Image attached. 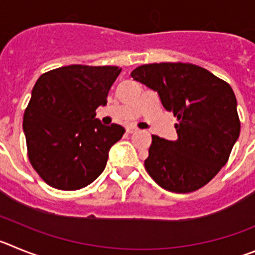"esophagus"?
Returning <instances> with one entry per match:
<instances>
[{"mask_svg": "<svg viewBox=\"0 0 255 255\" xmlns=\"http://www.w3.org/2000/svg\"><path fill=\"white\" fill-rule=\"evenodd\" d=\"M126 129H127L128 133H134V132H137V128H136V127H133V126H129V127H127V128H126Z\"/></svg>", "mask_w": 255, "mask_h": 255, "instance_id": "34e87169", "label": "esophagus"}]
</instances>
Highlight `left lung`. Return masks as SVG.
I'll list each match as a JSON object with an SVG mask.
<instances>
[{
  "label": "left lung",
  "instance_id": "8db88e82",
  "mask_svg": "<svg viewBox=\"0 0 255 255\" xmlns=\"http://www.w3.org/2000/svg\"><path fill=\"white\" fill-rule=\"evenodd\" d=\"M159 94L178 118V139L152 136L144 167L169 192L189 193L207 184L229 160L240 134L236 98L228 82L192 63H151L130 72Z\"/></svg>",
  "mask_w": 255,
  "mask_h": 255
}]
</instances>
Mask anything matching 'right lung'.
Listing matches in <instances>:
<instances>
[{"label": "right lung", "mask_w": 255, "mask_h": 255, "mask_svg": "<svg viewBox=\"0 0 255 255\" xmlns=\"http://www.w3.org/2000/svg\"><path fill=\"white\" fill-rule=\"evenodd\" d=\"M122 68L71 65L43 73L34 85L24 113L27 155L50 187L76 190L104 171L109 150L125 128L105 126L95 111Z\"/></svg>", "instance_id": "add662e5"}]
</instances>
